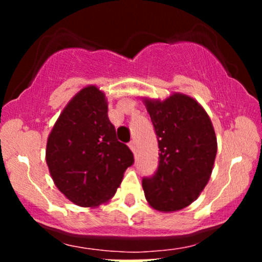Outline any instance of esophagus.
<instances>
[{"label":"esophagus","mask_w":262,"mask_h":262,"mask_svg":"<svg viewBox=\"0 0 262 262\" xmlns=\"http://www.w3.org/2000/svg\"><path fill=\"white\" fill-rule=\"evenodd\" d=\"M128 145H129V148L133 150V151H135V141H134V140H132L130 143L128 144Z\"/></svg>","instance_id":"esophagus-1"}]
</instances>
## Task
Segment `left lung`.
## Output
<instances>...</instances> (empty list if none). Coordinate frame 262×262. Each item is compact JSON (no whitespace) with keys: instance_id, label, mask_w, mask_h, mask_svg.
Here are the masks:
<instances>
[{"instance_id":"1","label":"left lung","mask_w":262,"mask_h":262,"mask_svg":"<svg viewBox=\"0 0 262 262\" xmlns=\"http://www.w3.org/2000/svg\"><path fill=\"white\" fill-rule=\"evenodd\" d=\"M159 144V166L143 179L152 208L173 212L187 207L208 182L217 155V138L208 114L188 96L145 101Z\"/></svg>"}]
</instances>
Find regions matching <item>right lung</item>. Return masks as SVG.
I'll return each mask as SVG.
<instances>
[{
  "label": "right lung",
  "instance_id": "obj_1",
  "mask_svg": "<svg viewBox=\"0 0 262 262\" xmlns=\"http://www.w3.org/2000/svg\"><path fill=\"white\" fill-rule=\"evenodd\" d=\"M104 95L81 90L65 107L47 144V164L56 187L71 202L93 207L116 193L134 164L132 150L117 139Z\"/></svg>",
  "mask_w": 262,
  "mask_h": 262
}]
</instances>
